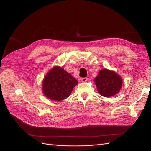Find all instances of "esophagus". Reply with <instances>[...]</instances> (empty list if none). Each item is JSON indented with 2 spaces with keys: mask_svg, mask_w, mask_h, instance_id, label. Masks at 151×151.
<instances>
[{
  "mask_svg": "<svg viewBox=\"0 0 151 151\" xmlns=\"http://www.w3.org/2000/svg\"><path fill=\"white\" fill-rule=\"evenodd\" d=\"M87 81H88V78H86V77H84V78H81V81H82V82H87Z\"/></svg>",
  "mask_w": 151,
  "mask_h": 151,
  "instance_id": "esophagus-1",
  "label": "esophagus"
}]
</instances>
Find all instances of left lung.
Wrapping results in <instances>:
<instances>
[{"mask_svg":"<svg viewBox=\"0 0 151 151\" xmlns=\"http://www.w3.org/2000/svg\"><path fill=\"white\" fill-rule=\"evenodd\" d=\"M97 90L100 95L111 97L117 95L122 86V78L114 70L103 69L94 78Z\"/></svg>","mask_w":151,"mask_h":151,"instance_id":"8db88e82","label":"left lung"}]
</instances>
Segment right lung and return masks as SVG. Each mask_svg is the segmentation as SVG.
I'll return each instance as SVG.
<instances>
[{
	"mask_svg": "<svg viewBox=\"0 0 151 151\" xmlns=\"http://www.w3.org/2000/svg\"><path fill=\"white\" fill-rule=\"evenodd\" d=\"M78 81L63 68L55 66L42 81L44 95L52 101H60L69 97Z\"/></svg>",
	"mask_w": 151,
	"mask_h": 151,
	"instance_id": "right-lung-1",
	"label": "right lung"
}]
</instances>
